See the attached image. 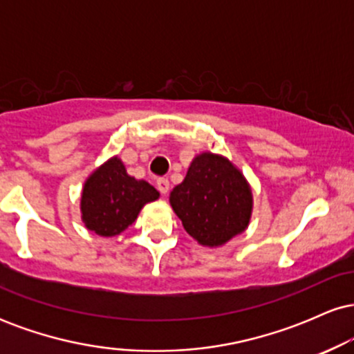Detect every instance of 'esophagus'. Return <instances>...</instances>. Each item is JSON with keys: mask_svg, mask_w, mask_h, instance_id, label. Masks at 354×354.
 I'll return each instance as SVG.
<instances>
[{"mask_svg": "<svg viewBox=\"0 0 354 354\" xmlns=\"http://www.w3.org/2000/svg\"><path fill=\"white\" fill-rule=\"evenodd\" d=\"M156 186L158 189H160L161 194H166L169 191V181L168 178H158L156 180Z\"/></svg>", "mask_w": 354, "mask_h": 354, "instance_id": "esophagus-1", "label": "esophagus"}]
</instances>
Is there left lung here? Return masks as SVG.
I'll return each mask as SVG.
<instances>
[{
    "instance_id": "1",
    "label": "left lung",
    "mask_w": 354,
    "mask_h": 354,
    "mask_svg": "<svg viewBox=\"0 0 354 354\" xmlns=\"http://www.w3.org/2000/svg\"><path fill=\"white\" fill-rule=\"evenodd\" d=\"M169 201L186 233L205 246L225 245L250 221V186L228 160L216 154L194 158Z\"/></svg>"
}]
</instances>
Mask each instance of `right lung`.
<instances>
[{"instance_id": "add662e5", "label": "right lung", "mask_w": 354, "mask_h": 354, "mask_svg": "<svg viewBox=\"0 0 354 354\" xmlns=\"http://www.w3.org/2000/svg\"><path fill=\"white\" fill-rule=\"evenodd\" d=\"M160 193L149 183L128 176L123 163L113 158L88 178L81 196V213L88 230L100 236H116L138 218L146 203Z\"/></svg>"}]
</instances>
